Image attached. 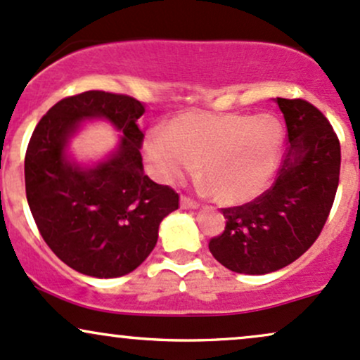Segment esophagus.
Masks as SVG:
<instances>
[{
  "label": "esophagus",
  "mask_w": 360,
  "mask_h": 360,
  "mask_svg": "<svg viewBox=\"0 0 360 360\" xmlns=\"http://www.w3.org/2000/svg\"><path fill=\"white\" fill-rule=\"evenodd\" d=\"M198 206H200V203H198V201H194L193 198H189V196H181V208H198Z\"/></svg>",
  "instance_id": "obj_1"
}]
</instances>
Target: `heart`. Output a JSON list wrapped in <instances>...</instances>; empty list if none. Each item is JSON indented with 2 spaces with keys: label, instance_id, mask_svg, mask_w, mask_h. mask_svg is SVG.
I'll return each instance as SVG.
<instances>
[{
  "label": "heart",
  "instance_id": "b5f03b06",
  "mask_svg": "<svg viewBox=\"0 0 360 360\" xmlns=\"http://www.w3.org/2000/svg\"><path fill=\"white\" fill-rule=\"evenodd\" d=\"M283 128L269 115L184 113L166 134L148 135L146 155L162 183H179L203 164L210 191L237 205L264 191L278 167Z\"/></svg>",
  "mask_w": 360,
  "mask_h": 360
}]
</instances>
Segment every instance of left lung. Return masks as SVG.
Here are the masks:
<instances>
[{
  "label": "left lung",
  "mask_w": 360,
  "mask_h": 360,
  "mask_svg": "<svg viewBox=\"0 0 360 360\" xmlns=\"http://www.w3.org/2000/svg\"><path fill=\"white\" fill-rule=\"evenodd\" d=\"M288 155L274 183L249 203L221 208L225 230L210 240L213 257L240 274L283 269L307 252L332 210L340 176V142L311 103L278 98Z\"/></svg>",
  "instance_id": "obj_1"
}]
</instances>
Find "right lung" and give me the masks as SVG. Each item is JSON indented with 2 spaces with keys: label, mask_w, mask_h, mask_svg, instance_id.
<instances>
[{
  "label": "right lung",
  "mask_w": 360,
  "mask_h": 360,
  "mask_svg": "<svg viewBox=\"0 0 360 360\" xmlns=\"http://www.w3.org/2000/svg\"><path fill=\"white\" fill-rule=\"evenodd\" d=\"M146 105L127 94L84 91L52 106L35 127L25 154V189L40 235L74 271L120 278L154 250L159 223L179 208V194L143 174ZM108 117L124 131L117 155L94 169L67 162L68 135L82 117Z\"/></svg>",
  "instance_id": "1"
}]
</instances>
